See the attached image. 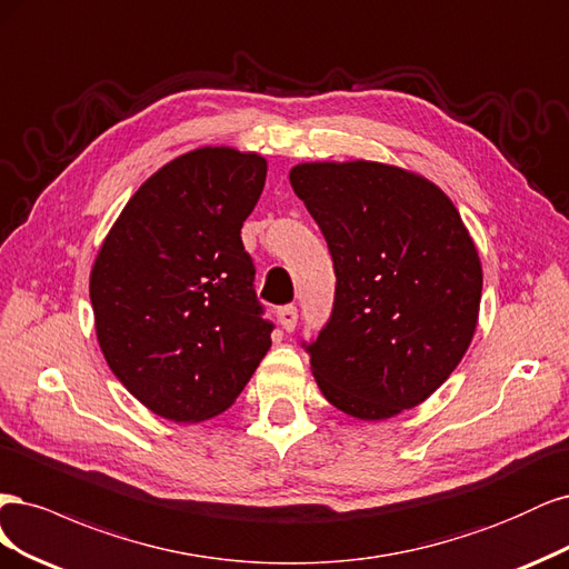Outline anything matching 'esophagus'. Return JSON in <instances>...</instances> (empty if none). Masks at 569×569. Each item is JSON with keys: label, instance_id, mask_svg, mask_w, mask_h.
<instances>
[{"label": "esophagus", "instance_id": "1", "mask_svg": "<svg viewBox=\"0 0 569 569\" xmlns=\"http://www.w3.org/2000/svg\"><path fill=\"white\" fill-rule=\"evenodd\" d=\"M279 323L286 333H292L298 326V309L296 307H283L279 309Z\"/></svg>", "mask_w": 569, "mask_h": 569}]
</instances>
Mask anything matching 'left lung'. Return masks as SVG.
Here are the masks:
<instances>
[{
	"label": "left lung",
	"mask_w": 569,
	"mask_h": 569,
	"mask_svg": "<svg viewBox=\"0 0 569 569\" xmlns=\"http://www.w3.org/2000/svg\"><path fill=\"white\" fill-rule=\"evenodd\" d=\"M288 177L338 279L331 321L307 345L321 395L359 420L423 405L480 317L482 264L461 214L430 179L388 162H300Z\"/></svg>",
	"instance_id": "1"
}]
</instances>
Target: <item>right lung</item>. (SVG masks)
Here are the masks:
<instances>
[{
	"mask_svg": "<svg viewBox=\"0 0 569 569\" xmlns=\"http://www.w3.org/2000/svg\"><path fill=\"white\" fill-rule=\"evenodd\" d=\"M267 160L203 146L127 200L89 273L97 340L127 392L174 423L227 411L271 347L241 227Z\"/></svg>",
	"mask_w": 569,
	"mask_h": 569,
	"instance_id": "1",
	"label": "right lung"
}]
</instances>
